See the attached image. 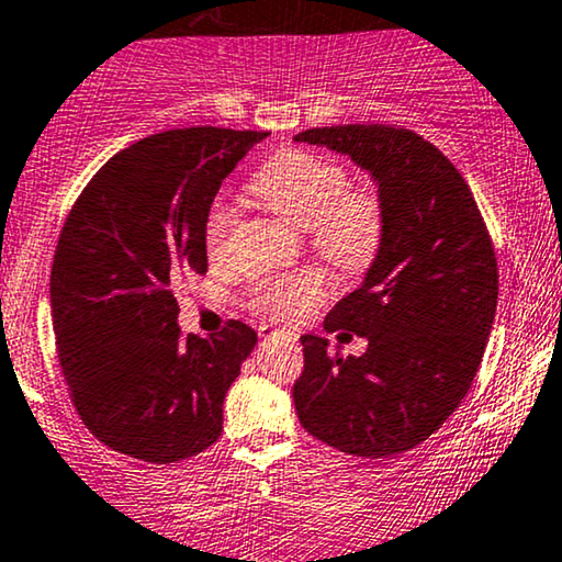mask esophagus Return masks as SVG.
Instances as JSON below:
<instances>
[{
	"label": "esophagus",
	"mask_w": 562,
	"mask_h": 562,
	"mask_svg": "<svg viewBox=\"0 0 562 562\" xmlns=\"http://www.w3.org/2000/svg\"><path fill=\"white\" fill-rule=\"evenodd\" d=\"M259 337L265 339V342H267V339H285V342H295V334L282 331V329H272V326H261Z\"/></svg>",
	"instance_id": "esophagus-1"
}]
</instances>
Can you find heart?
<instances>
[{"mask_svg":"<svg viewBox=\"0 0 562 562\" xmlns=\"http://www.w3.org/2000/svg\"><path fill=\"white\" fill-rule=\"evenodd\" d=\"M350 176L337 160L305 150H285L265 162L248 189L267 210L305 228L316 251L345 269H363L383 238L381 202L368 191H350ZM233 210L215 202L204 220L210 254L223 251ZM329 282L322 269L277 277L257 290L254 303L277 318H297L322 303Z\"/></svg>","mask_w":562,"mask_h":562,"instance_id":"b5f03b06","label":"heart"}]
</instances>
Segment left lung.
<instances>
[{
	"label": "left lung",
	"mask_w": 562,
	"mask_h": 562,
	"mask_svg": "<svg viewBox=\"0 0 562 562\" xmlns=\"http://www.w3.org/2000/svg\"><path fill=\"white\" fill-rule=\"evenodd\" d=\"M293 139L347 155L379 187L383 210L363 282L324 322L366 337V352L345 358L303 334L297 420L331 449L394 457L449 420L477 375L498 305L493 244L467 181L420 134L347 124Z\"/></svg>",
	"instance_id": "8db88e82"
}]
</instances>
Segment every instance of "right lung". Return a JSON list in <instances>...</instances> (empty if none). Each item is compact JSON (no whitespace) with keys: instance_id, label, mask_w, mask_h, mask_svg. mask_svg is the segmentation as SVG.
<instances>
[{"instance_id":"obj_1","label":"right lung","mask_w":562,"mask_h":562,"mask_svg":"<svg viewBox=\"0 0 562 562\" xmlns=\"http://www.w3.org/2000/svg\"><path fill=\"white\" fill-rule=\"evenodd\" d=\"M267 132L150 134L92 176L52 267L56 352L82 423L126 457L170 464L223 432V402L257 347L251 326L181 337L173 288L207 272L204 220Z\"/></svg>"}]
</instances>
